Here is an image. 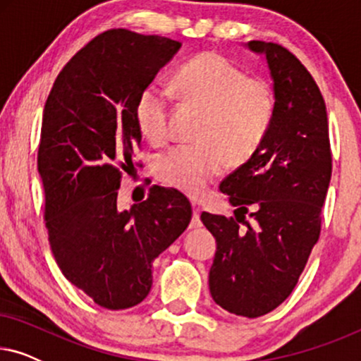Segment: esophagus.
Segmentation results:
<instances>
[{"mask_svg":"<svg viewBox=\"0 0 361 361\" xmlns=\"http://www.w3.org/2000/svg\"><path fill=\"white\" fill-rule=\"evenodd\" d=\"M190 228L195 230V228H200L202 226V220H200V214L199 210L194 209V214H192V220H190Z\"/></svg>","mask_w":361,"mask_h":361,"instance_id":"34e87169","label":"esophagus"}]
</instances>
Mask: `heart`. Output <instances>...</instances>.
I'll return each instance as SVG.
<instances>
[{
  "label": "heart",
  "instance_id": "obj_1",
  "mask_svg": "<svg viewBox=\"0 0 361 361\" xmlns=\"http://www.w3.org/2000/svg\"><path fill=\"white\" fill-rule=\"evenodd\" d=\"M172 88L185 100L207 110L200 137L204 141L179 145L157 164L166 184L185 194L199 195L228 166L250 159L268 136L276 113L273 87L216 52H204L184 63L172 78ZM172 92L149 85L136 105L137 125L151 142L169 137Z\"/></svg>",
  "mask_w": 361,
  "mask_h": 361
}]
</instances>
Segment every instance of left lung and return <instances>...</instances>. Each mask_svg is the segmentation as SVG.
<instances>
[{"instance_id": "left-lung-1", "label": "left lung", "mask_w": 361, "mask_h": 361, "mask_svg": "<svg viewBox=\"0 0 361 361\" xmlns=\"http://www.w3.org/2000/svg\"><path fill=\"white\" fill-rule=\"evenodd\" d=\"M246 47L268 62L274 120L258 151L220 184L235 212H243L241 220L207 212L200 219L216 240L212 298L255 319L289 298L317 243L332 152L325 102L307 68L279 44L250 41ZM248 206L251 226L243 221Z\"/></svg>"}]
</instances>
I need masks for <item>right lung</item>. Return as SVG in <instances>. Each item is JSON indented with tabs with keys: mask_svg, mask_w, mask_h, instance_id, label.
Wrapping results in <instances>:
<instances>
[{
	"mask_svg": "<svg viewBox=\"0 0 361 361\" xmlns=\"http://www.w3.org/2000/svg\"><path fill=\"white\" fill-rule=\"evenodd\" d=\"M180 46L126 29L103 32L67 62L44 106L37 171L52 255L75 288L110 310L146 299L152 261L192 219L180 192L157 185L130 210L116 204L121 169L141 146L137 100Z\"/></svg>",
	"mask_w": 361,
	"mask_h": 361,
	"instance_id": "obj_1",
	"label": "right lung"
}]
</instances>
